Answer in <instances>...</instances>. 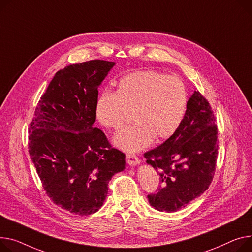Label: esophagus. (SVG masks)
Wrapping results in <instances>:
<instances>
[{
	"label": "esophagus",
	"mask_w": 252,
	"mask_h": 252,
	"mask_svg": "<svg viewBox=\"0 0 252 252\" xmlns=\"http://www.w3.org/2000/svg\"><path fill=\"white\" fill-rule=\"evenodd\" d=\"M126 162L128 165L130 166H136L138 164H140L141 160L139 159V157L137 155L133 154H126Z\"/></svg>",
	"instance_id": "obj_1"
}]
</instances>
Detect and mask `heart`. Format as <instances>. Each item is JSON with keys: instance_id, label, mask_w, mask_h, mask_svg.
Returning <instances> with one entry per match:
<instances>
[{"instance_id": "obj_1", "label": "heart", "mask_w": 252, "mask_h": 252, "mask_svg": "<svg viewBox=\"0 0 252 252\" xmlns=\"http://www.w3.org/2000/svg\"><path fill=\"white\" fill-rule=\"evenodd\" d=\"M188 91L177 76L147 70L122 77L115 92L103 90L96 99L95 114L104 127L119 130L132 114L130 126L113 139L114 145L133 153L155 139L170 138L179 128L188 108Z\"/></svg>"}]
</instances>
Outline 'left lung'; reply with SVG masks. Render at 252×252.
I'll use <instances>...</instances> for the list:
<instances>
[{"label":"left lung","instance_id":"left-lung-1","mask_svg":"<svg viewBox=\"0 0 252 252\" xmlns=\"http://www.w3.org/2000/svg\"><path fill=\"white\" fill-rule=\"evenodd\" d=\"M208 100L194 91L179 128L144 154L160 175L161 186L148 195L160 212H176L204 193L213 180L218 156V128Z\"/></svg>","mask_w":252,"mask_h":252}]
</instances>
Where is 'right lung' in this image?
Listing matches in <instances>:
<instances>
[{
    "mask_svg": "<svg viewBox=\"0 0 252 252\" xmlns=\"http://www.w3.org/2000/svg\"><path fill=\"white\" fill-rule=\"evenodd\" d=\"M114 64L93 60L57 72L29 125V154L46 194L81 216L102 207L111 177L126 168V155L94 127L98 87Z\"/></svg>",
    "mask_w": 252,
    "mask_h": 252,
    "instance_id": "right-lung-1",
    "label": "right lung"
}]
</instances>
